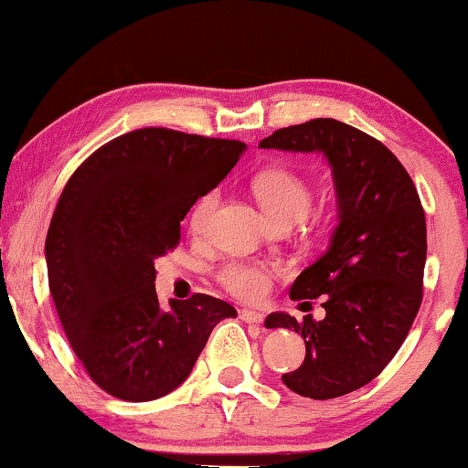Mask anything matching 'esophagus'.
<instances>
[{
	"label": "esophagus",
	"instance_id": "esophagus-1",
	"mask_svg": "<svg viewBox=\"0 0 468 468\" xmlns=\"http://www.w3.org/2000/svg\"><path fill=\"white\" fill-rule=\"evenodd\" d=\"M239 317L245 324H255V325H260L261 322H264V315H261V313H258V311H251V309H240Z\"/></svg>",
	"mask_w": 468,
	"mask_h": 468
}]
</instances>
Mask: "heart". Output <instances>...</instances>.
Segmentation results:
<instances>
[{"mask_svg":"<svg viewBox=\"0 0 468 468\" xmlns=\"http://www.w3.org/2000/svg\"><path fill=\"white\" fill-rule=\"evenodd\" d=\"M253 194L271 217L274 226L277 223H296L309 213L311 208V185L304 181L298 172L290 168H274L261 170L253 178ZM217 202H219V191L210 189L207 194L197 197V202L191 207L189 226L194 234H202L207 229L210 217H213ZM219 283L240 300H260L271 290L272 272L266 266L255 264V261H228L217 272Z\"/></svg>","mask_w":468,"mask_h":468,"instance_id":"1","label":"heart"}]
</instances>
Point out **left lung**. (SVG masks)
I'll return each instance as SVG.
<instances>
[{
	"label": "left lung",
	"instance_id": "obj_1",
	"mask_svg": "<svg viewBox=\"0 0 468 468\" xmlns=\"http://www.w3.org/2000/svg\"><path fill=\"white\" fill-rule=\"evenodd\" d=\"M260 146L322 151L332 165L338 228L290 290L293 300L322 298L325 317L272 313L266 325L304 338V362L283 375L285 386L313 400L336 399L373 381L411 330L424 296V208L394 153L336 119L283 127Z\"/></svg>",
	"mask_w": 468,
	"mask_h": 468
}]
</instances>
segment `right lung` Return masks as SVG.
Wrapping results in <instances>:
<instances>
[{
  "label": "right lung",
  "instance_id": "right-lung-1",
  "mask_svg": "<svg viewBox=\"0 0 468 468\" xmlns=\"http://www.w3.org/2000/svg\"><path fill=\"white\" fill-rule=\"evenodd\" d=\"M247 149L240 140L168 127L127 132L93 151L66 187L47 234L57 315L93 383L114 399H162L187 379L232 304L207 293L162 309L155 261L181 221Z\"/></svg>",
  "mask_w": 468,
  "mask_h": 468
}]
</instances>
